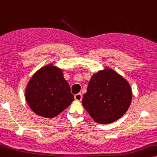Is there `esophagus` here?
I'll use <instances>...</instances> for the list:
<instances>
[{"label":"esophagus","instance_id":"34e87169","mask_svg":"<svg viewBox=\"0 0 157 157\" xmlns=\"http://www.w3.org/2000/svg\"><path fill=\"white\" fill-rule=\"evenodd\" d=\"M74 98H75V100H76V101H81V100H82V94L78 93V94H75V95H74Z\"/></svg>","mask_w":157,"mask_h":157}]
</instances>
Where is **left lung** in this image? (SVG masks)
I'll list each match as a JSON object with an SVG mask.
<instances>
[{"instance_id": "8db88e82", "label": "left lung", "mask_w": 157, "mask_h": 157, "mask_svg": "<svg viewBox=\"0 0 157 157\" xmlns=\"http://www.w3.org/2000/svg\"><path fill=\"white\" fill-rule=\"evenodd\" d=\"M132 98L129 82L106 66L92 75L82 102L95 122L108 124L117 121L127 112Z\"/></svg>"}]
</instances>
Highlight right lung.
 <instances>
[{"instance_id":"obj_1","label":"right lung","mask_w":157,"mask_h":157,"mask_svg":"<svg viewBox=\"0 0 157 157\" xmlns=\"http://www.w3.org/2000/svg\"><path fill=\"white\" fill-rule=\"evenodd\" d=\"M55 61L41 67L33 75L25 88V100L39 117L52 119L74 100L63 69Z\"/></svg>"}]
</instances>
